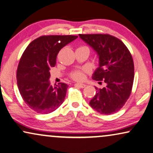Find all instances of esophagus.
Returning a JSON list of instances; mask_svg holds the SVG:
<instances>
[{"label": "esophagus", "instance_id": "1", "mask_svg": "<svg viewBox=\"0 0 153 153\" xmlns=\"http://www.w3.org/2000/svg\"><path fill=\"white\" fill-rule=\"evenodd\" d=\"M75 85H76V87H79V88H84L86 87V85H85V84H81V83H76L75 84Z\"/></svg>", "mask_w": 153, "mask_h": 153}]
</instances>
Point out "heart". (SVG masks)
Masks as SVG:
<instances>
[{
    "label": "heart",
    "instance_id": "1",
    "mask_svg": "<svg viewBox=\"0 0 153 153\" xmlns=\"http://www.w3.org/2000/svg\"><path fill=\"white\" fill-rule=\"evenodd\" d=\"M71 77L74 79H76V80H82V79H83L84 77H85V75H84L82 71L77 70L72 73Z\"/></svg>",
    "mask_w": 153,
    "mask_h": 153
}]
</instances>
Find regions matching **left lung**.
<instances>
[{
	"label": "left lung",
	"instance_id": "left-lung-1",
	"mask_svg": "<svg viewBox=\"0 0 153 153\" xmlns=\"http://www.w3.org/2000/svg\"><path fill=\"white\" fill-rule=\"evenodd\" d=\"M79 36L98 57V67L92 78L106 84L102 89L95 87L96 94L90 106L101 114L114 113L123 106L132 91L134 71L132 55L123 42L109 34Z\"/></svg>",
	"mask_w": 153,
	"mask_h": 153
}]
</instances>
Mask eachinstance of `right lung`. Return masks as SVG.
<instances>
[{"mask_svg":"<svg viewBox=\"0 0 153 153\" xmlns=\"http://www.w3.org/2000/svg\"><path fill=\"white\" fill-rule=\"evenodd\" d=\"M77 38L73 35L40 36L27 46L21 56L17 85L24 102L36 112L51 113L63 103L68 85H51L49 71L55 66L59 51Z\"/></svg>","mask_w":153,"mask_h":153,"instance_id":"right-lung-1","label":"right lung"}]
</instances>
